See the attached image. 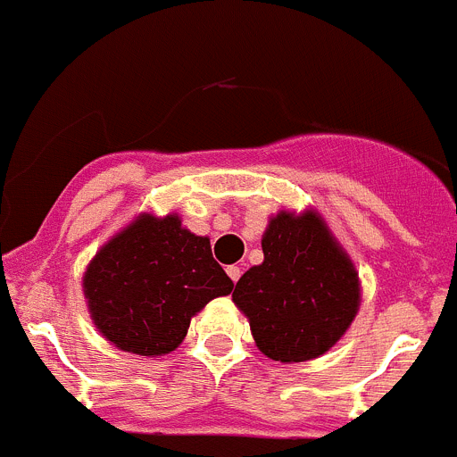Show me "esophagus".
I'll return each instance as SVG.
<instances>
[{"mask_svg": "<svg viewBox=\"0 0 457 457\" xmlns=\"http://www.w3.org/2000/svg\"><path fill=\"white\" fill-rule=\"evenodd\" d=\"M228 276L232 278V283H237V280H239V278H241V269L234 267V264H232V267H228Z\"/></svg>", "mask_w": 457, "mask_h": 457, "instance_id": "1", "label": "esophagus"}]
</instances>
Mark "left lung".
<instances>
[{
    "label": "left lung",
    "mask_w": 457,
    "mask_h": 457,
    "mask_svg": "<svg viewBox=\"0 0 457 457\" xmlns=\"http://www.w3.org/2000/svg\"><path fill=\"white\" fill-rule=\"evenodd\" d=\"M264 262L239 278L232 301L257 349L280 363L327 354L354 322L361 280L317 209H280L262 234Z\"/></svg>",
    "instance_id": "1"
}]
</instances>
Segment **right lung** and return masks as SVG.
Listing matches in <instances>:
<instances>
[{
	"instance_id": "1",
	"label": "right lung",
	"mask_w": 457,
	"mask_h": 457,
	"mask_svg": "<svg viewBox=\"0 0 457 457\" xmlns=\"http://www.w3.org/2000/svg\"><path fill=\"white\" fill-rule=\"evenodd\" d=\"M234 283L213 260L209 237L179 213L142 212L98 248L82 276L91 322L117 349L165 356L184 343L190 320Z\"/></svg>"
}]
</instances>
